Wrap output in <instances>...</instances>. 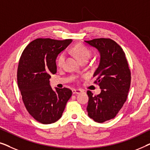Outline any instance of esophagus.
Here are the masks:
<instances>
[{
  "label": "esophagus",
  "instance_id": "1",
  "mask_svg": "<svg viewBox=\"0 0 150 150\" xmlns=\"http://www.w3.org/2000/svg\"><path fill=\"white\" fill-rule=\"evenodd\" d=\"M83 91L81 89H72V93L73 94H79L81 93V92Z\"/></svg>",
  "mask_w": 150,
  "mask_h": 150
}]
</instances>
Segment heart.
Masks as SVG:
<instances>
[{"label":"heart","mask_w":150,"mask_h":150,"mask_svg":"<svg viewBox=\"0 0 150 150\" xmlns=\"http://www.w3.org/2000/svg\"><path fill=\"white\" fill-rule=\"evenodd\" d=\"M71 52L74 54V56L79 59L80 61L85 59H89L90 55H91V51L88 49L85 46L82 44H76L71 49ZM65 61V54L64 53H61L59 55L57 59V66H62Z\"/></svg>","instance_id":"obj_1"}]
</instances>
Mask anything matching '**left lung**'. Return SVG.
Wrapping results in <instances>:
<instances>
[{"label":"left lung","mask_w":150,"mask_h":150,"mask_svg":"<svg viewBox=\"0 0 150 150\" xmlns=\"http://www.w3.org/2000/svg\"><path fill=\"white\" fill-rule=\"evenodd\" d=\"M85 42L100 53V64L93 77L101 93L93 96L87 91L88 115L96 122L103 123L113 119L126 101L130 87V69L125 52L114 40L98 38Z\"/></svg>","instance_id":"obj_1"}]
</instances>
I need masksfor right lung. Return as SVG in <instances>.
Wrapping results in <instances>:
<instances>
[{"label":"right lung","mask_w":150,"mask_h":150,"mask_svg":"<svg viewBox=\"0 0 150 150\" xmlns=\"http://www.w3.org/2000/svg\"><path fill=\"white\" fill-rule=\"evenodd\" d=\"M71 40L38 38L29 43L20 57L18 67V85L24 106L38 122L50 124L62 116L72 92L67 88L54 91L50 75L57 72L56 59Z\"/></svg>","instance_id":"add662e5"}]
</instances>
